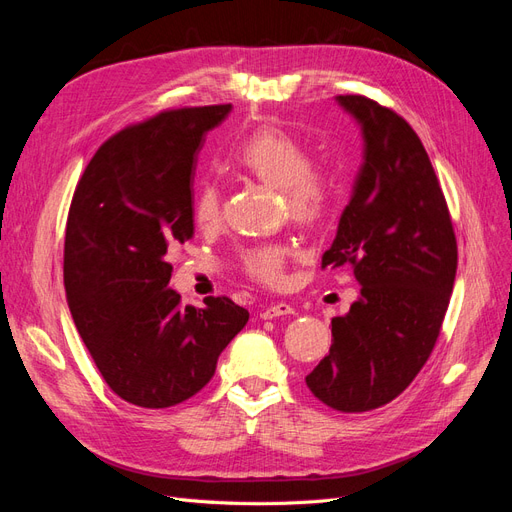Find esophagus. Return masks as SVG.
I'll return each mask as SVG.
<instances>
[{"label":"esophagus","mask_w":512,"mask_h":512,"mask_svg":"<svg viewBox=\"0 0 512 512\" xmlns=\"http://www.w3.org/2000/svg\"><path fill=\"white\" fill-rule=\"evenodd\" d=\"M294 314V307L288 303H271L260 312V318L265 320H273V318H280V316H288Z\"/></svg>","instance_id":"esophagus-1"}]
</instances>
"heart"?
<instances>
[{
  "label": "heart",
  "instance_id": "heart-1",
  "mask_svg": "<svg viewBox=\"0 0 512 512\" xmlns=\"http://www.w3.org/2000/svg\"><path fill=\"white\" fill-rule=\"evenodd\" d=\"M235 162L247 175L271 185L284 194L286 207L297 222L314 226L329 211L331 188L314 173L309 151L284 130L260 128L235 151ZM194 220L213 226L220 220V192L213 183L200 188L194 200ZM290 252L277 245L254 247L245 254V267L256 280L277 286L284 282Z\"/></svg>",
  "mask_w": 512,
  "mask_h": 512
}]
</instances>
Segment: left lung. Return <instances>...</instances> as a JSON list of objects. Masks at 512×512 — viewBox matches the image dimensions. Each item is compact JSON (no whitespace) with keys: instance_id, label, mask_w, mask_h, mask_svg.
Masks as SVG:
<instances>
[{"instance_id":"8db88e82","label":"left lung","mask_w":512,"mask_h":512,"mask_svg":"<svg viewBox=\"0 0 512 512\" xmlns=\"http://www.w3.org/2000/svg\"><path fill=\"white\" fill-rule=\"evenodd\" d=\"M363 136V162L322 267L352 265L361 294L331 320L333 344L305 382L322 404L367 412L416 378L440 335L457 241L421 138L389 108L337 96Z\"/></svg>"}]
</instances>
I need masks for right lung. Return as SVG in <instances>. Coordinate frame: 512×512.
<instances>
[{"label": "right lung", "mask_w": 512, "mask_h": 512, "mask_svg": "<svg viewBox=\"0 0 512 512\" xmlns=\"http://www.w3.org/2000/svg\"><path fill=\"white\" fill-rule=\"evenodd\" d=\"M230 111L179 108L121 130L76 185L64 250L68 307L106 384L134 406L168 408L196 395L250 320L228 297L183 307L168 288V254L194 235L196 153Z\"/></svg>", "instance_id": "add662e5"}]
</instances>
